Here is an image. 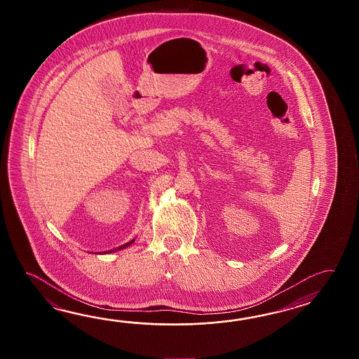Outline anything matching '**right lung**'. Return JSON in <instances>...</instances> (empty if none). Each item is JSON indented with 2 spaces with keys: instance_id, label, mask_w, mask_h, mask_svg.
<instances>
[{
  "instance_id": "add662e5",
  "label": "right lung",
  "mask_w": 359,
  "mask_h": 359,
  "mask_svg": "<svg viewBox=\"0 0 359 359\" xmlns=\"http://www.w3.org/2000/svg\"><path fill=\"white\" fill-rule=\"evenodd\" d=\"M133 243H135V238H133V240H132V241H130V243H127V244H124V245H122V246H119V248H118V249H113V250H109V252H105V254H107V252H116V250H122V249H126V248H127V246H130V245L133 244Z\"/></svg>"
}]
</instances>
